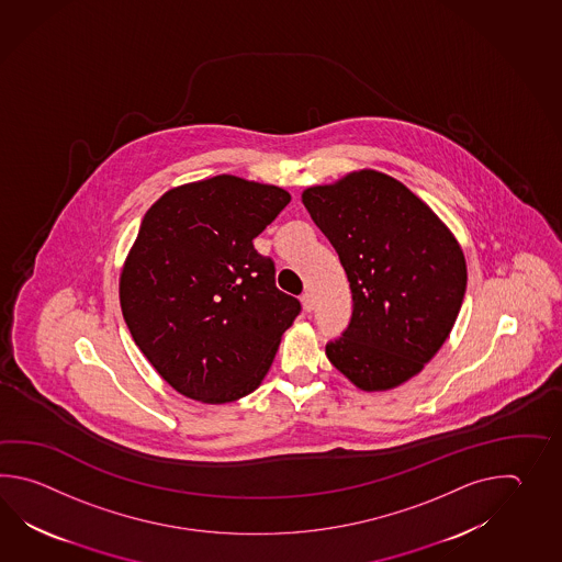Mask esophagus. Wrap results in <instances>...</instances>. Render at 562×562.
I'll use <instances>...</instances> for the list:
<instances>
[{"label":"esophagus","instance_id":"obj_1","mask_svg":"<svg viewBox=\"0 0 562 562\" xmlns=\"http://www.w3.org/2000/svg\"><path fill=\"white\" fill-rule=\"evenodd\" d=\"M301 305H303V310L307 311V313L313 310V295H311L310 291H305L301 295Z\"/></svg>","mask_w":562,"mask_h":562}]
</instances>
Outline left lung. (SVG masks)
Masks as SVG:
<instances>
[{
	"mask_svg": "<svg viewBox=\"0 0 562 562\" xmlns=\"http://www.w3.org/2000/svg\"><path fill=\"white\" fill-rule=\"evenodd\" d=\"M301 201L339 255L353 297L327 359L363 392L394 390L454 327L467 293L462 247L406 184L371 168L310 187Z\"/></svg>",
	"mask_w": 562,
	"mask_h": 562,
	"instance_id": "8db88e82",
	"label": "left lung"
}]
</instances>
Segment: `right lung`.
<instances>
[{"instance_id": "obj_1", "label": "right lung", "mask_w": 562, "mask_h": 562, "mask_svg": "<svg viewBox=\"0 0 562 562\" xmlns=\"http://www.w3.org/2000/svg\"><path fill=\"white\" fill-rule=\"evenodd\" d=\"M291 201L233 175L175 187L156 201L120 271L132 339L179 394L227 404L255 392L301 311L276 286L252 239Z\"/></svg>"}]
</instances>
